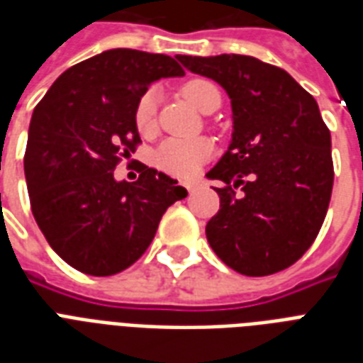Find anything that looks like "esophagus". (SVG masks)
<instances>
[{"label":"esophagus","instance_id":"obj_1","mask_svg":"<svg viewBox=\"0 0 363 363\" xmlns=\"http://www.w3.org/2000/svg\"><path fill=\"white\" fill-rule=\"evenodd\" d=\"M186 188H188V192H194V190L198 188V182H188Z\"/></svg>","mask_w":363,"mask_h":363}]
</instances>
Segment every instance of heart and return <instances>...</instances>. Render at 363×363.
Returning <instances> with one entry per match:
<instances>
[{
	"label": "heart",
	"instance_id": "b5f03b06",
	"mask_svg": "<svg viewBox=\"0 0 363 363\" xmlns=\"http://www.w3.org/2000/svg\"><path fill=\"white\" fill-rule=\"evenodd\" d=\"M182 96L198 111L205 113L213 101H220V90L215 82L205 77H196L182 84ZM156 88H148L139 96L133 111V121L141 133H150L156 125ZM213 147L207 139H165L154 152L156 167L169 175L190 177L203 162L211 158Z\"/></svg>",
	"mask_w": 363,
	"mask_h": 363
}]
</instances>
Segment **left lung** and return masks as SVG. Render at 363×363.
Wrapping results in <instances>:
<instances>
[{
    "instance_id": "obj_1",
    "label": "left lung",
    "mask_w": 363,
    "mask_h": 363,
    "mask_svg": "<svg viewBox=\"0 0 363 363\" xmlns=\"http://www.w3.org/2000/svg\"><path fill=\"white\" fill-rule=\"evenodd\" d=\"M177 60L232 99V143L207 173L224 182L205 228L211 248L241 275L286 269L315 242L332 198V135L318 104L286 71L252 56Z\"/></svg>"
}]
</instances>
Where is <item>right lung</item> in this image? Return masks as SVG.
I'll return each mask as SVG.
<instances>
[{
	"label": "right lung",
	"instance_id": "add662e5",
	"mask_svg": "<svg viewBox=\"0 0 363 363\" xmlns=\"http://www.w3.org/2000/svg\"><path fill=\"white\" fill-rule=\"evenodd\" d=\"M184 71L175 58L113 48L54 81L30 122L24 173L37 226L71 267L116 275L141 258L169 205L188 192L143 165L135 182H116L122 158L141 137L133 111L162 77Z\"/></svg>",
	"mask_w": 363,
	"mask_h": 363
}]
</instances>
